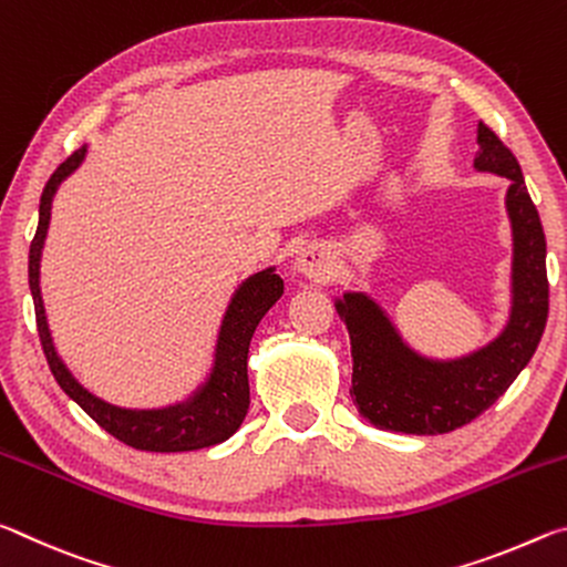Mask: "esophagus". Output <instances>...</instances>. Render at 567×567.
<instances>
[{
  "mask_svg": "<svg viewBox=\"0 0 567 567\" xmlns=\"http://www.w3.org/2000/svg\"><path fill=\"white\" fill-rule=\"evenodd\" d=\"M297 272L312 282H324L332 275V252L328 245L312 243L297 255Z\"/></svg>",
  "mask_w": 567,
  "mask_h": 567,
  "instance_id": "esophagus-1",
  "label": "esophagus"
}]
</instances>
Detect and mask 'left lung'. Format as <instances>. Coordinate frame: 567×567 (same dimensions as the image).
I'll list each match as a JSON object with an SVG mask.
<instances>
[{
	"instance_id": "1",
	"label": "left lung",
	"mask_w": 567,
	"mask_h": 567,
	"mask_svg": "<svg viewBox=\"0 0 567 567\" xmlns=\"http://www.w3.org/2000/svg\"><path fill=\"white\" fill-rule=\"evenodd\" d=\"M475 169L511 179L505 195L513 227L511 318L503 332L463 358H425L402 340L388 312L364 292L334 300L352 344V390L358 412L380 430L437 435L467 425L513 385L548 322V270L540 215L527 195L520 165L501 137L477 124Z\"/></svg>"
}]
</instances>
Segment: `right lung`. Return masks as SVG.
Wrapping results in <instances>:
<instances>
[{
	"instance_id": "obj_1",
	"label": "right lung",
	"mask_w": 567,
	"mask_h": 567,
	"mask_svg": "<svg viewBox=\"0 0 567 567\" xmlns=\"http://www.w3.org/2000/svg\"><path fill=\"white\" fill-rule=\"evenodd\" d=\"M84 155H87V145L72 152L44 185L40 199V225H37V233L30 245V290L34 300L37 330H40L42 350L47 354V362H50L52 375L60 382V388L66 395L87 412L100 427H104L120 443L134 450H147V453H185V450H199L225 443L227 437L237 433L247 415L249 340H252L265 312L282 297V277L275 275V267H267L262 272L249 275L237 287L225 310L223 324H219L213 370H209L207 380L187 400L167 408L130 410L92 395L87 388L76 382L70 368L56 354L40 290V262L47 229H50L52 199L62 182L82 165Z\"/></svg>"
}]
</instances>
